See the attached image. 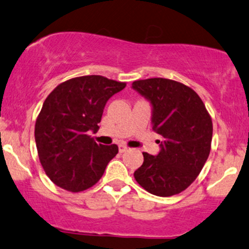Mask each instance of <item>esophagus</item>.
Returning a JSON list of instances; mask_svg holds the SVG:
<instances>
[{
  "label": "esophagus",
  "instance_id": "1",
  "mask_svg": "<svg viewBox=\"0 0 249 249\" xmlns=\"http://www.w3.org/2000/svg\"><path fill=\"white\" fill-rule=\"evenodd\" d=\"M128 149V147L127 146H124V145H120L119 146V151H120V153H124V152H125Z\"/></svg>",
  "mask_w": 249,
  "mask_h": 249
}]
</instances>
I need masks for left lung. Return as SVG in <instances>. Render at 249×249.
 I'll use <instances>...</instances> for the list:
<instances>
[{"label":"left lung","mask_w":249,"mask_h":249,"mask_svg":"<svg viewBox=\"0 0 249 249\" xmlns=\"http://www.w3.org/2000/svg\"><path fill=\"white\" fill-rule=\"evenodd\" d=\"M132 88L152 106L153 130L164 138L157 156L143 154L135 180L149 194L168 197L197 178L210 153L213 122L191 88L166 78L133 82Z\"/></svg>","instance_id":"obj_1"}]
</instances>
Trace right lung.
<instances>
[{
	"label": "right lung",
	"mask_w": 249,
	"mask_h": 249,
	"mask_svg": "<svg viewBox=\"0 0 249 249\" xmlns=\"http://www.w3.org/2000/svg\"><path fill=\"white\" fill-rule=\"evenodd\" d=\"M125 83L83 76L58 85L47 96L36 122V143L45 172L55 185L79 192L95 185L119 152L116 145L95 142L109 98Z\"/></svg>",
	"instance_id": "1"
}]
</instances>
